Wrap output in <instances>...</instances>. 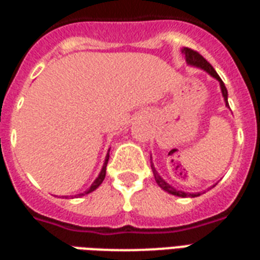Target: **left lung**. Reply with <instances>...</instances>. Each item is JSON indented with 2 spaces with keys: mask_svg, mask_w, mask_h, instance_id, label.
<instances>
[{
  "mask_svg": "<svg viewBox=\"0 0 260 260\" xmlns=\"http://www.w3.org/2000/svg\"><path fill=\"white\" fill-rule=\"evenodd\" d=\"M182 52L185 54V59H186V62H187V64L194 67H200V69H202V70H205L206 73H209L213 78L217 79L218 82H220V87H221V93H222V97H224V101H225V105L230 108V105H228V91H226L225 85H224V82L221 81V78L218 77L217 73L214 71L212 64H210V63L208 62V60H206L201 54H198L197 51L191 50V48H187V47H186V48L182 50ZM151 167H152V173H154L156 183H158V185L165 190V191H167V193L173 194V196H178V197H198V196H201L200 193H185V191H181V190L174 189L173 186H170L167 182H165L162 178L159 177V174L156 173V170H155L154 165H151Z\"/></svg>",
  "mask_w": 260,
  "mask_h": 260,
  "instance_id": "left-lung-1",
  "label": "left lung"
}]
</instances>
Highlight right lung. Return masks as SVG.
I'll return each mask as SVG.
<instances>
[{
    "instance_id": "right-lung-1",
    "label": "right lung",
    "mask_w": 260,
    "mask_h": 260,
    "mask_svg": "<svg viewBox=\"0 0 260 260\" xmlns=\"http://www.w3.org/2000/svg\"><path fill=\"white\" fill-rule=\"evenodd\" d=\"M109 151H110V150H109ZM108 160H109V152H108V154H106L105 163H104V166H102V169H101V173H100V175H98V177L95 178V181H94L93 183H91V186H90L89 189H87L86 191H85V193H81V194H78V196H83V194H89V193H91V191H94V190L97 189L98 186L101 185V183H102V181H104V179H105V174H106V165H108Z\"/></svg>"
}]
</instances>
